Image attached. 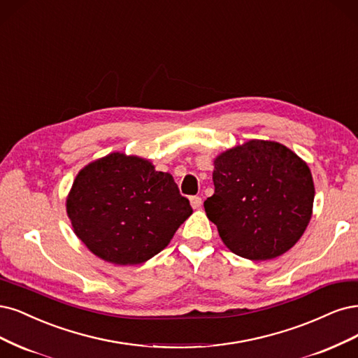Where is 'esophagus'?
<instances>
[{"mask_svg":"<svg viewBox=\"0 0 358 358\" xmlns=\"http://www.w3.org/2000/svg\"><path fill=\"white\" fill-rule=\"evenodd\" d=\"M189 201H191L192 208H199V207H201V204H203L201 196H199V195H194V196H191Z\"/></svg>","mask_w":358,"mask_h":358,"instance_id":"obj_1","label":"esophagus"}]
</instances>
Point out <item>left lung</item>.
Instances as JSON below:
<instances>
[{
    "label": "left lung",
    "instance_id": "obj_1",
    "mask_svg": "<svg viewBox=\"0 0 358 358\" xmlns=\"http://www.w3.org/2000/svg\"><path fill=\"white\" fill-rule=\"evenodd\" d=\"M207 217L236 255L266 261L292 249L311 219L314 182L285 145L250 141L215 159Z\"/></svg>",
    "mask_w": 358,
    "mask_h": 358
}]
</instances>
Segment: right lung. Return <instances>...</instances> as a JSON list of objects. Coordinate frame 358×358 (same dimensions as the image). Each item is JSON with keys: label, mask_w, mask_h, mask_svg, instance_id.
<instances>
[{"label": "right lung", "mask_w": 358, "mask_h": 358, "mask_svg": "<svg viewBox=\"0 0 358 358\" xmlns=\"http://www.w3.org/2000/svg\"><path fill=\"white\" fill-rule=\"evenodd\" d=\"M66 210L89 250L117 265H138L162 252L192 213L169 173L120 152L80 171Z\"/></svg>", "instance_id": "right-lung-1"}]
</instances>
